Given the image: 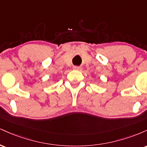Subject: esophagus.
Segmentation results:
<instances>
[{
    "mask_svg": "<svg viewBox=\"0 0 147 147\" xmlns=\"http://www.w3.org/2000/svg\"><path fill=\"white\" fill-rule=\"evenodd\" d=\"M73 69H74V70H82V66H77V65H75V66L73 67Z\"/></svg>",
    "mask_w": 147,
    "mask_h": 147,
    "instance_id": "1",
    "label": "esophagus"
}]
</instances>
